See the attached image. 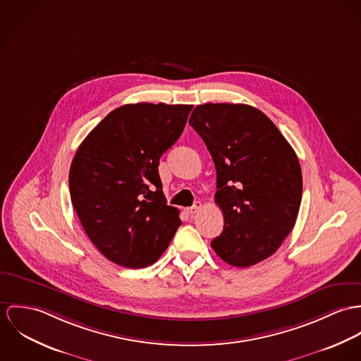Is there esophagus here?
<instances>
[{"label": "esophagus", "mask_w": 361, "mask_h": 361, "mask_svg": "<svg viewBox=\"0 0 361 361\" xmlns=\"http://www.w3.org/2000/svg\"><path fill=\"white\" fill-rule=\"evenodd\" d=\"M200 209H202V203H200V202H195L194 206H191V207L187 209V213H188L190 216H194V214H197V213L200 212Z\"/></svg>", "instance_id": "esophagus-1"}]
</instances>
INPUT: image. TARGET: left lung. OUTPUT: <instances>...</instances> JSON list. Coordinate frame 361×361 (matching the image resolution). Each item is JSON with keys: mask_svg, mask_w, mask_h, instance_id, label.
Here are the masks:
<instances>
[{"mask_svg": "<svg viewBox=\"0 0 361 361\" xmlns=\"http://www.w3.org/2000/svg\"><path fill=\"white\" fill-rule=\"evenodd\" d=\"M190 124L217 173L223 233L210 242L226 263L249 267L270 257L292 231L302 170L289 142L263 112L245 104L198 105Z\"/></svg>", "mask_w": 361, "mask_h": 361, "instance_id": "1", "label": "left lung"}]
</instances>
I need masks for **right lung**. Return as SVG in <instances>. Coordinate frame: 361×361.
<instances>
[{"mask_svg":"<svg viewBox=\"0 0 361 361\" xmlns=\"http://www.w3.org/2000/svg\"><path fill=\"white\" fill-rule=\"evenodd\" d=\"M192 105L128 104L112 111L82 141L69 171L81 226L111 262L154 264L181 226L166 204L161 155L178 140Z\"/></svg>","mask_w":361,"mask_h":361,"instance_id":"1","label":"right lung"}]
</instances>
